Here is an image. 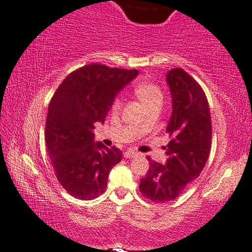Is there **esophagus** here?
<instances>
[{"mask_svg":"<svg viewBox=\"0 0 252 252\" xmlns=\"http://www.w3.org/2000/svg\"><path fill=\"white\" fill-rule=\"evenodd\" d=\"M136 156H137V153L132 150H128V151H126V152L123 153V157L126 158V159H130V158H135Z\"/></svg>","mask_w":252,"mask_h":252,"instance_id":"34e87169","label":"esophagus"}]
</instances>
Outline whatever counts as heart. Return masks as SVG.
Masks as SVG:
<instances>
[{
    "instance_id": "b5f03b06",
    "label": "heart",
    "mask_w": 252,
    "mask_h": 252,
    "mask_svg": "<svg viewBox=\"0 0 252 252\" xmlns=\"http://www.w3.org/2000/svg\"><path fill=\"white\" fill-rule=\"evenodd\" d=\"M136 95L138 96L147 109L153 107H161L163 101V92L159 85L150 80H140L135 85ZM123 106V100L120 96H116L112 102V110L114 113L120 112Z\"/></svg>"
}]
</instances>
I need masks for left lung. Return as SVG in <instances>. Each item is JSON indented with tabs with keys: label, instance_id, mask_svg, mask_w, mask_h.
Instances as JSON below:
<instances>
[{
	"label": "left lung",
	"instance_id": "obj_1",
	"mask_svg": "<svg viewBox=\"0 0 252 252\" xmlns=\"http://www.w3.org/2000/svg\"><path fill=\"white\" fill-rule=\"evenodd\" d=\"M167 83L172 92L173 114L166 132V165L151 160L139 191L154 203L175 199L202 173L211 151L212 123L205 92L196 79L181 68L169 70Z\"/></svg>",
	"mask_w": 252,
	"mask_h": 252
}]
</instances>
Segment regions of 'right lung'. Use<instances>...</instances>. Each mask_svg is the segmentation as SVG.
Returning <instances> with one entry per match:
<instances>
[{
	"instance_id": "obj_1",
	"label": "right lung",
	"mask_w": 252,
	"mask_h": 252,
	"mask_svg": "<svg viewBox=\"0 0 252 252\" xmlns=\"http://www.w3.org/2000/svg\"><path fill=\"white\" fill-rule=\"evenodd\" d=\"M138 75L136 69L92 63L63 79L49 102L45 139L54 173L68 193L78 199L105 192L110 169L122 151L94 143V124L105 122L116 93Z\"/></svg>"
}]
</instances>
